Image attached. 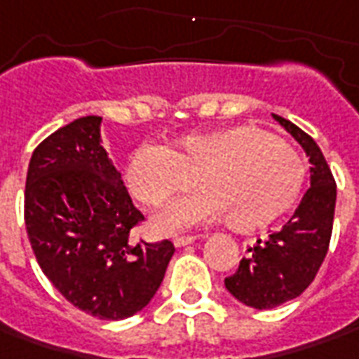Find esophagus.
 <instances>
[{
	"label": "esophagus",
	"mask_w": 359,
	"mask_h": 359,
	"mask_svg": "<svg viewBox=\"0 0 359 359\" xmlns=\"http://www.w3.org/2000/svg\"><path fill=\"white\" fill-rule=\"evenodd\" d=\"M198 241V236H175V246L177 248H180V246H189V244H192V242Z\"/></svg>",
	"instance_id": "1"
}]
</instances>
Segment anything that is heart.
Segmentation results:
<instances>
[{
	"mask_svg": "<svg viewBox=\"0 0 359 359\" xmlns=\"http://www.w3.org/2000/svg\"><path fill=\"white\" fill-rule=\"evenodd\" d=\"M201 189L158 215V232L226 218L232 230H256L282 217L302 192L306 167L290 142L254 125L189 135L168 147H141L125 180L149 208Z\"/></svg>",
	"mask_w": 359,
	"mask_h": 359,
	"instance_id": "1",
	"label": "heart"
}]
</instances>
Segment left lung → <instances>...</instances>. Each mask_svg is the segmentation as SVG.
Instances as JSON below:
<instances>
[{
    "instance_id": "8db88e82",
    "label": "left lung",
    "mask_w": 359,
    "mask_h": 359,
    "mask_svg": "<svg viewBox=\"0 0 359 359\" xmlns=\"http://www.w3.org/2000/svg\"><path fill=\"white\" fill-rule=\"evenodd\" d=\"M290 133L310 158V189L292 218L266 241H256L238 270L224 278L226 290L244 306L270 310L294 300L316 278L330 246L336 180L316 141L286 118L272 115Z\"/></svg>"
}]
</instances>
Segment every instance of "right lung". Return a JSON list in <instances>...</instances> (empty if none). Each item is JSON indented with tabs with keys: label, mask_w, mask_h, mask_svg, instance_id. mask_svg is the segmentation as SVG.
<instances>
[{
	"label": "right lung",
	"mask_w": 359,
	"mask_h": 359,
	"mask_svg": "<svg viewBox=\"0 0 359 359\" xmlns=\"http://www.w3.org/2000/svg\"><path fill=\"white\" fill-rule=\"evenodd\" d=\"M101 123L77 118L33 151L25 229L43 274L69 302L101 320H125L153 300L175 246L130 236L142 215L103 149Z\"/></svg>",
	"instance_id": "1"
}]
</instances>
